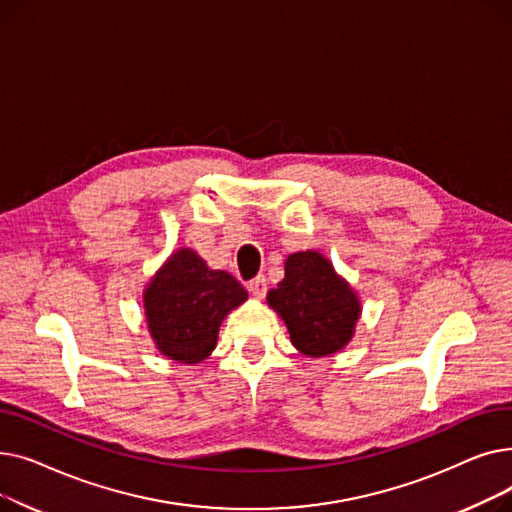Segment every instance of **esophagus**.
Instances as JSON below:
<instances>
[{
	"instance_id": "34e87169",
	"label": "esophagus",
	"mask_w": 512,
	"mask_h": 512,
	"mask_svg": "<svg viewBox=\"0 0 512 512\" xmlns=\"http://www.w3.org/2000/svg\"><path fill=\"white\" fill-rule=\"evenodd\" d=\"M249 290L255 294L257 299H263V297H265V292H267V280H265V276H257V278H253V280L249 282Z\"/></svg>"
}]
</instances>
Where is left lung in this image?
<instances>
[{
    "mask_svg": "<svg viewBox=\"0 0 512 512\" xmlns=\"http://www.w3.org/2000/svg\"><path fill=\"white\" fill-rule=\"evenodd\" d=\"M288 328L290 342L307 357H330L351 342L361 315L357 292L317 251L288 255L284 280L267 292Z\"/></svg>",
    "mask_w": 512,
    "mask_h": 512,
    "instance_id": "1",
    "label": "left lung"
}]
</instances>
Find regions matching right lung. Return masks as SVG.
<instances>
[{
	"mask_svg": "<svg viewBox=\"0 0 512 512\" xmlns=\"http://www.w3.org/2000/svg\"><path fill=\"white\" fill-rule=\"evenodd\" d=\"M247 297L234 276L209 270L193 249H178L143 292L147 326L157 351L176 363H201L218 344L224 317Z\"/></svg>",
	"mask_w": 512,
	"mask_h": 512,
	"instance_id": "1",
	"label": "right lung"
}]
</instances>
